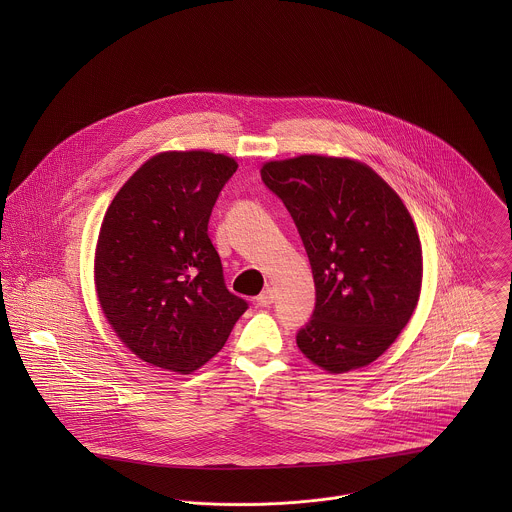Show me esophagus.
Wrapping results in <instances>:
<instances>
[{"label":"esophagus","mask_w":512,"mask_h":512,"mask_svg":"<svg viewBox=\"0 0 512 512\" xmlns=\"http://www.w3.org/2000/svg\"><path fill=\"white\" fill-rule=\"evenodd\" d=\"M274 297H276V295H274V290H272V288H266L264 292L260 293V295L256 297V301H258V305H260V307H270V305L274 303Z\"/></svg>","instance_id":"1"}]
</instances>
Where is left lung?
<instances>
[{
    "label": "left lung",
    "mask_w": 512,
    "mask_h": 512,
    "mask_svg": "<svg viewBox=\"0 0 512 512\" xmlns=\"http://www.w3.org/2000/svg\"><path fill=\"white\" fill-rule=\"evenodd\" d=\"M262 181L284 201L315 282L299 351L343 374L376 361L408 325L422 292V244L398 193L363 161L303 153L266 161Z\"/></svg>",
    "instance_id": "left-lung-1"
}]
</instances>
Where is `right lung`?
<instances>
[{
  "mask_svg": "<svg viewBox=\"0 0 512 512\" xmlns=\"http://www.w3.org/2000/svg\"><path fill=\"white\" fill-rule=\"evenodd\" d=\"M236 159L161 151L120 187L94 250V288L116 337L142 361L191 374L224 347L246 301L228 292L209 217Z\"/></svg>",
  "mask_w": 512,
  "mask_h": 512,
  "instance_id": "add662e5",
  "label": "right lung"
}]
</instances>
